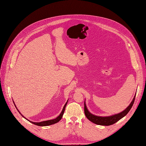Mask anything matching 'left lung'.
Here are the masks:
<instances>
[{"label": "left lung", "mask_w": 146, "mask_h": 146, "mask_svg": "<svg viewBox=\"0 0 146 146\" xmlns=\"http://www.w3.org/2000/svg\"><path fill=\"white\" fill-rule=\"evenodd\" d=\"M136 93L134 97V98L132 99V101L130 104L126 107V108L122 111V112L119 113L117 114H115V115L109 116H98L94 115L92 114L90 111L88 110L87 107L86 106L85 101L84 103V111H85V115L86 117L90 120L91 122H93L95 124L99 125H103V126H109L111 125H113L115 123L120 119L123 118L124 116H125L127 115L129 111L132 107L134 104L135 98Z\"/></svg>", "instance_id": "1"}]
</instances>
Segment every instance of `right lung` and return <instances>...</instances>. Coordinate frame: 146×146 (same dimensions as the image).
Instances as JSON below:
<instances>
[{
  "instance_id": "right-lung-1",
  "label": "right lung",
  "mask_w": 146,
  "mask_h": 146,
  "mask_svg": "<svg viewBox=\"0 0 146 146\" xmlns=\"http://www.w3.org/2000/svg\"><path fill=\"white\" fill-rule=\"evenodd\" d=\"M14 102V101H13ZM67 102H68V100L67 101V102H66V103L65 104V105H64V106L63 107V109H62V110L61 111V113L60 114V115L58 116V117H56L55 119H51V120H45V121H43V122H31V121H30V120H28L27 119H26V117H25L19 111V110H18V109H17V107H16V106H15V103H14V105H15V107H16V109H17V110H18V111L20 113V115L24 117V118H25L26 119V120H29V122H30L31 123H33V124H35V125H37V126H49V125H53V124H55V123H57V122H58L61 119V118L62 117V116H63V114H64V110H65V109H66V105H67Z\"/></svg>"
}]
</instances>
